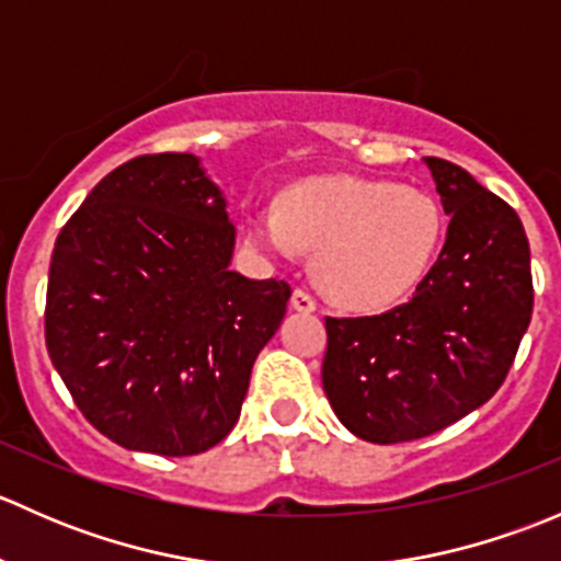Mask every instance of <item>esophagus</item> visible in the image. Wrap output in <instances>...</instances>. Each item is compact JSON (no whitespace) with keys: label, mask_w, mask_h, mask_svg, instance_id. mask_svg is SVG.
<instances>
[{"label":"esophagus","mask_w":561,"mask_h":561,"mask_svg":"<svg viewBox=\"0 0 561 561\" xmlns=\"http://www.w3.org/2000/svg\"><path fill=\"white\" fill-rule=\"evenodd\" d=\"M290 309H296V312H314L317 301L312 296H309L307 290L296 287V290H293V296H290Z\"/></svg>","instance_id":"esophagus-1"}]
</instances>
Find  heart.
<instances>
[{
	"label": "heart",
	"mask_w": 561,
	"mask_h": 561,
	"mask_svg": "<svg viewBox=\"0 0 561 561\" xmlns=\"http://www.w3.org/2000/svg\"><path fill=\"white\" fill-rule=\"evenodd\" d=\"M249 244L290 260L317 249L314 279L333 304L375 312L415 290L443 241V211L393 181L317 175L287 186L276 208L247 214Z\"/></svg>",
	"instance_id": "heart-1"
}]
</instances>
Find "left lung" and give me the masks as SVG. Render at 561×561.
I'll list each match as a JSON object with an SVG mask.
<instances>
[{
    "label": "left lung",
    "instance_id": "obj_1",
    "mask_svg": "<svg viewBox=\"0 0 561 561\" xmlns=\"http://www.w3.org/2000/svg\"><path fill=\"white\" fill-rule=\"evenodd\" d=\"M423 165L450 217L437 263L401 307L325 320L322 390L342 426L375 445L428 437L483 407L531 320L518 214L454 162Z\"/></svg>",
    "mask_w": 561,
    "mask_h": 561
}]
</instances>
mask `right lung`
Returning <instances> with one entry per match:
<instances>
[{"label":"right lung","instance_id":"right-lung-1","mask_svg":"<svg viewBox=\"0 0 561 561\" xmlns=\"http://www.w3.org/2000/svg\"><path fill=\"white\" fill-rule=\"evenodd\" d=\"M228 201L195 154L135 157L56 239L45 344L87 421L127 450L195 456L233 432L290 301L230 268Z\"/></svg>","mask_w":561,"mask_h":561}]
</instances>
